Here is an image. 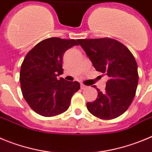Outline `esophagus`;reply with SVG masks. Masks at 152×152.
Segmentation results:
<instances>
[{
    "label": "esophagus",
    "mask_w": 152,
    "mask_h": 152,
    "mask_svg": "<svg viewBox=\"0 0 152 152\" xmlns=\"http://www.w3.org/2000/svg\"><path fill=\"white\" fill-rule=\"evenodd\" d=\"M86 88H88V86H85V85H83V84L81 85V89H82V90H85V89H86Z\"/></svg>",
    "instance_id": "1"
}]
</instances>
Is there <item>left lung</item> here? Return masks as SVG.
<instances>
[{"label": "left lung", "mask_w": 152, "mask_h": 152, "mask_svg": "<svg viewBox=\"0 0 152 152\" xmlns=\"http://www.w3.org/2000/svg\"><path fill=\"white\" fill-rule=\"evenodd\" d=\"M94 67L109 77L103 92L98 88L88 110L103 120H111L128 109L136 95L139 81L135 58L124 44L112 38L78 39Z\"/></svg>", "instance_id": "1"}]
</instances>
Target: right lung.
<instances>
[{
    "label": "right lung",
    "mask_w": 152,
    "mask_h": 152,
    "mask_svg": "<svg viewBox=\"0 0 152 152\" xmlns=\"http://www.w3.org/2000/svg\"><path fill=\"white\" fill-rule=\"evenodd\" d=\"M77 45L75 39L48 38L25 56L20 69L21 90L30 107L37 114L52 117L64 113L73 95L80 88L78 82L58 79L64 71V54Z\"/></svg>",
    "instance_id": "right-lung-1"
}]
</instances>
